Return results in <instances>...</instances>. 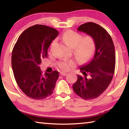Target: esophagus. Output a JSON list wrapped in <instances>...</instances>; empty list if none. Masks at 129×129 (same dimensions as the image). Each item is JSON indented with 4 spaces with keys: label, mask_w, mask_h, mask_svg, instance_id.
I'll return each mask as SVG.
<instances>
[{
    "label": "esophagus",
    "mask_w": 129,
    "mask_h": 129,
    "mask_svg": "<svg viewBox=\"0 0 129 129\" xmlns=\"http://www.w3.org/2000/svg\"><path fill=\"white\" fill-rule=\"evenodd\" d=\"M60 75H61V76H65V75H67V73H65V72H61V73H60Z\"/></svg>",
    "instance_id": "obj_1"
}]
</instances>
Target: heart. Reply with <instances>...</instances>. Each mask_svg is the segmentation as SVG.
<instances>
[{"instance_id": "b5f03b06", "label": "heart", "mask_w": 129, "mask_h": 129, "mask_svg": "<svg viewBox=\"0 0 129 129\" xmlns=\"http://www.w3.org/2000/svg\"><path fill=\"white\" fill-rule=\"evenodd\" d=\"M62 40L67 46L72 49L74 55L81 61L88 60L95 51V40L92 36L87 35L82 38L80 34L73 30H68L62 35ZM54 41L51 43L53 46ZM76 62L72 60H65L58 64V67L64 71H67L72 67L75 66Z\"/></svg>"}]
</instances>
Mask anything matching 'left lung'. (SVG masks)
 Instances as JSON below:
<instances>
[{"label": "left lung", "instance_id": "8db88e82", "mask_svg": "<svg viewBox=\"0 0 129 129\" xmlns=\"http://www.w3.org/2000/svg\"><path fill=\"white\" fill-rule=\"evenodd\" d=\"M77 30L93 37L95 50L92 59L80 68L84 76L77 75L73 89L82 99L92 100L99 97L112 81L115 65V48L110 35L97 24L86 23Z\"/></svg>", "mask_w": 129, "mask_h": 129}]
</instances>
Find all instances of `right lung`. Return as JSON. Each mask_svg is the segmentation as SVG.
<instances>
[{
	"mask_svg": "<svg viewBox=\"0 0 129 129\" xmlns=\"http://www.w3.org/2000/svg\"><path fill=\"white\" fill-rule=\"evenodd\" d=\"M58 35L53 28L35 25L20 35L13 48L11 64L15 80L31 99H44L53 93L58 72L43 74L40 65L47 57L48 49Z\"/></svg>",
	"mask_w": 129,
	"mask_h": 129,
	"instance_id": "1",
	"label": "right lung"
}]
</instances>
